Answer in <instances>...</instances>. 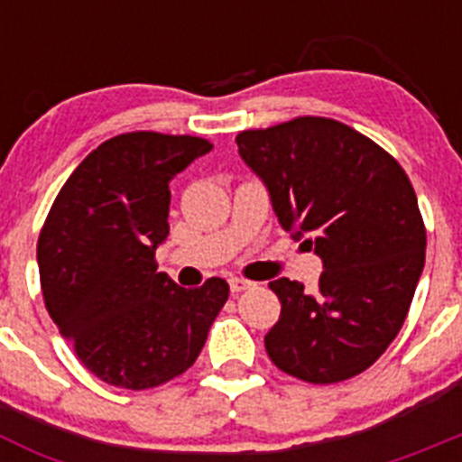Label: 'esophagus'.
<instances>
[{
    "instance_id": "esophagus-1",
    "label": "esophagus",
    "mask_w": 462,
    "mask_h": 462,
    "mask_svg": "<svg viewBox=\"0 0 462 462\" xmlns=\"http://www.w3.org/2000/svg\"><path fill=\"white\" fill-rule=\"evenodd\" d=\"M228 287H231V291L234 293H240L245 291V289L254 287V284H252L250 280H243V277H231V280H228Z\"/></svg>"
}]
</instances>
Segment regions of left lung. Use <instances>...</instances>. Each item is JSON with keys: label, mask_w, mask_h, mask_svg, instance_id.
Wrapping results in <instances>:
<instances>
[{"label": "left lung", "mask_w": 462, "mask_h": 462, "mask_svg": "<svg viewBox=\"0 0 462 462\" xmlns=\"http://www.w3.org/2000/svg\"><path fill=\"white\" fill-rule=\"evenodd\" d=\"M277 222L321 259L314 291L277 277L266 352L277 368L333 383L370 368L398 336L426 263L414 187L377 143L328 117L236 136Z\"/></svg>", "instance_id": "1"}]
</instances>
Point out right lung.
Instances as JSON below:
<instances>
[{
  "label": "right lung",
  "instance_id": "1",
  "mask_svg": "<svg viewBox=\"0 0 462 462\" xmlns=\"http://www.w3.org/2000/svg\"><path fill=\"white\" fill-rule=\"evenodd\" d=\"M212 145L134 132L101 143L69 175L39 236L43 300L101 382L143 391L191 368L224 308L222 277L182 289L157 271L169 236V182Z\"/></svg>",
  "mask_w": 462,
  "mask_h": 462
}]
</instances>
